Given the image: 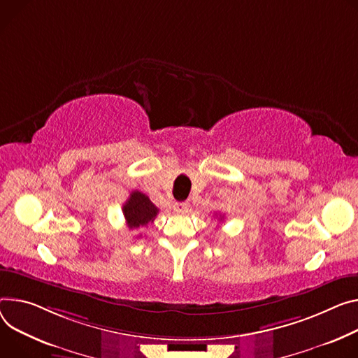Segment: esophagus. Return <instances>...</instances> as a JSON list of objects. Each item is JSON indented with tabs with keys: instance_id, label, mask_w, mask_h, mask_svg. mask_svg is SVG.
Returning <instances> with one entry per match:
<instances>
[{
	"instance_id": "esophagus-1",
	"label": "esophagus",
	"mask_w": 358,
	"mask_h": 358,
	"mask_svg": "<svg viewBox=\"0 0 358 358\" xmlns=\"http://www.w3.org/2000/svg\"><path fill=\"white\" fill-rule=\"evenodd\" d=\"M188 207H189V204H188L187 201L176 203V204H174V211H177V213H185V211L188 210Z\"/></svg>"
}]
</instances>
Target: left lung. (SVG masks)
Here are the masks:
<instances>
[{
	"instance_id": "1",
	"label": "left lung",
	"mask_w": 358,
	"mask_h": 358,
	"mask_svg": "<svg viewBox=\"0 0 358 358\" xmlns=\"http://www.w3.org/2000/svg\"><path fill=\"white\" fill-rule=\"evenodd\" d=\"M220 218H222V217H221V215H220Z\"/></svg>"
}]
</instances>
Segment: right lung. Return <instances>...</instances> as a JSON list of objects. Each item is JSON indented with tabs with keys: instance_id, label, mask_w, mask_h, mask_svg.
<instances>
[{
	"instance_id": "add662e5",
	"label": "right lung",
	"mask_w": 358,
	"mask_h": 358,
	"mask_svg": "<svg viewBox=\"0 0 358 358\" xmlns=\"http://www.w3.org/2000/svg\"><path fill=\"white\" fill-rule=\"evenodd\" d=\"M122 213L128 229L134 230L152 222L158 214V208L150 201L145 194L141 191H133L122 206Z\"/></svg>"
}]
</instances>
